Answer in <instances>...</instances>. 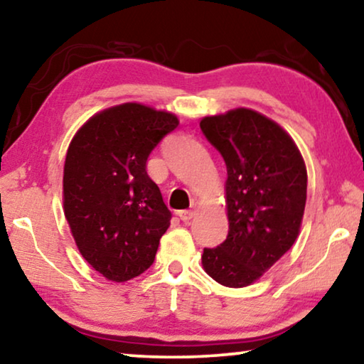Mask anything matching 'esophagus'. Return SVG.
<instances>
[{"label":"esophagus","mask_w":364,"mask_h":364,"mask_svg":"<svg viewBox=\"0 0 364 364\" xmlns=\"http://www.w3.org/2000/svg\"><path fill=\"white\" fill-rule=\"evenodd\" d=\"M195 213H197V208H190V210H182V211H178V218H181V220L183 221V223H188L190 220H192V218L195 216Z\"/></svg>","instance_id":"esophagus-1"}]
</instances>
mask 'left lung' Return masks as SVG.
<instances>
[{"mask_svg":"<svg viewBox=\"0 0 364 364\" xmlns=\"http://www.w3.org/2000/svg\"><path fill=\"white\" fill-rule=\"evenodd\" d=\"M200 128L226 163L229 231L203 249L205 272L223 287L254 283L291 249L303 221L307 172L298 146L250 109L205 117Z\"/></svg>","mask_w":364,"mask_h":364,"instance_id":"left-lung-1","label":"left lung"}]
</instances>
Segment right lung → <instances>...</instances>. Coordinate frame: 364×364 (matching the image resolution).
Listing matches in <instances>:
<instances>
[{
    "mask_svg": "<svg viewBox=\"0 0 364 364\" xmlns=\"http://www.w3.org/2000/svg\"><path fill=\"white\" fill-rule=\"evenodd\" d=\"M178 120L136 102L91 117L71 139L63 206L81 255L110 282H128L153 265L171 211L146 172L151 151Z\"/></svg>",
    "mask_w": 364,
    "mask_h": 364,
    "instance_id": "add662e5",
    "label": "right lung"
}]
</instances>
